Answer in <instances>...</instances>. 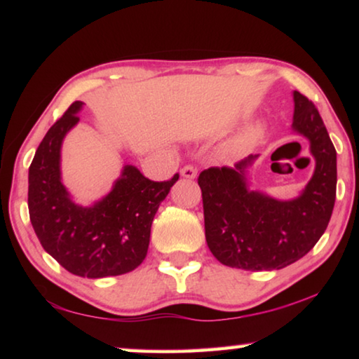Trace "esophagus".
<instances>
[{
	"mask_svg": "<svg viewBox=\"0 0 359 359\" xmlns=\"http://www.w3.org/2000/svg\"><path fill=\"white\" fill-rule=\"evenodd\" d=\"M196 174H198L196 168L191 166V165H187L185 168H182V171H180V175H182V177H185V179H194V177H196Z\"/></svg>",
	"mask_w": 359,
	"mask_h": 359,
	"instance_id": "34e87169",
	"label": "esophagus"
}]
</instances>
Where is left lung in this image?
Wrapping results in <instances>:
<instances>
[{
  "label": "left lung",
  "mask_w": 359,
  "mask_h": 359,
  "mask_svg": "<svg viewBox=\"0 0 359 359\" xmlns=\"http://www.w3.org/2000/svg\"><path fill=\"white\" fill-rule=\"evenodd\" d=\"M293 130L304 136L315 171L299 196L277 199L248 185V168L258 155L234 168L199 174L205 242L222 264L245 271L282 269L312 250L326 231L336 201L337 154L317 107L293 92Z\"/></svg>",
  "instance_id": "left-lung-1"
}]
</instances>
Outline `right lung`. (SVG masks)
I'll return each mask as SVG.
<instances>
[{
	"label": "right lung",
	"mask_w": 359,
	"mask_h": 359,
	"mask_svg": "<svg viewBox=\"0 0 359 359\" xmlns=\"http://www.w3.org/2000/svg\"><path fill=\"white\" fill-rule=\"evenodd\" d=\"M76 101L42 139L28 171V210L44 250L71 274L87 278L121 276L142 263L154 217L171 187L125 165L112 190L92 205L76 204L62 182V145L79 123Z\"/></svg>",
	"instance_id": "right-lung-1"
}]
</instances>
